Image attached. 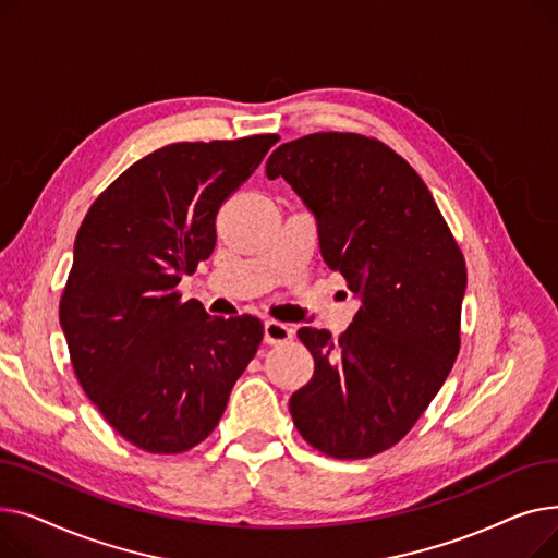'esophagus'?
I'll use <instances>...</instances> for the list:
<instances>
[{
	"instance_id": "1",
	"label": "esophagus",
	"mask_w": 558,
	"mask_h": 558,
	"mask_svg": "<svg viewBox=\"0 0 558 558\" xmlns=\"http://www.w3.org/2000/svg\"><path fill=\"white\" fill-rule=\"evenodd\" d=\"M291 339H294V328L280 324V320H264V341L269 345L287 343Z\"/></svg>"
}]
</instances>
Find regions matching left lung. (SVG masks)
<instances>
[{
    "label": "left lung",
    "instance_id": "8db88e82",
    "mask_svg": "<svg viewBox=\"0 0 558 558\" xmlns=\"http://www.w3.org/2000/svg\"><path fill=\"white\" fill-rule=\"evenodd\" d=\"M267 175H282L303 198L320 255L362 299L339 339L299 330L314 375L291 396V418L328 457L385 452L414 427L459 355L461 248L421 175L375 137L312 133L284 142Z\"/></svg>",
    "mask_w": 558,
    "mask_h": 558
}]
</instances>
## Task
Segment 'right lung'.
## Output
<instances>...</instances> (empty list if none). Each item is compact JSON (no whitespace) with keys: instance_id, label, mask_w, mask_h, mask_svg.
<instances>
[{"instance_id":"right-lung-1","label":"right lung","mask_w":558,"mask_h":558,"mask_svg":"<svg viewBox=\"0 0 558 558\" xmlns=\"http://www.w3.org/2000/svg\"><path fill=\"white\" fill-rule=\"evenodd\" d=\"M278 135L179 142L144 156L87 210L61 296L78 385L129 444L179 454L210 436L264 335L210 316L181 278L215 251L221 203Z\"/></svg>"}]
</instances>
